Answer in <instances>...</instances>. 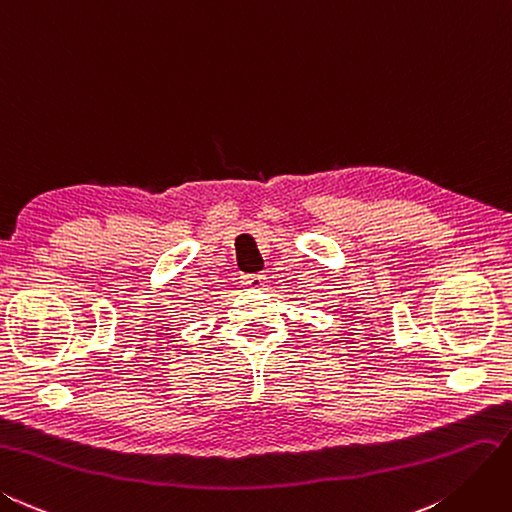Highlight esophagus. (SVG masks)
<instances>
[{
	"instance_id": "esophagus-1",
	"label": "esophagus",
	"mask_w": 512,
	"mask_h": 512,
	"mask_svg": "<svg viewBox=\"0 0 512 512\" xmlns=\"http://www.w3.org/2000/svg\"><path fill=\"white\" fill-rule=\"evenodd\" d=\"M241 280H243L245 286H250V288H262V286H265V282H267L265 275H258V273L256 275H243Z\"/></svg>"
}]
</instances>
